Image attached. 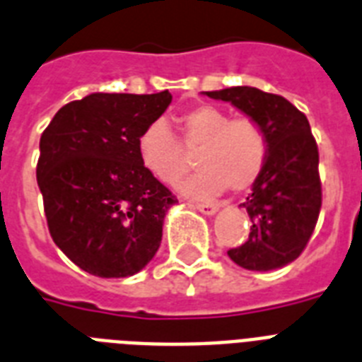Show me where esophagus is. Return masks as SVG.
Here are the masks:
<instances>
[{"label":"esophagus","instance_id":"1","mask_svg":"<svg viewBox=\"0 0 362 362\" xmlns=\"http://www.w3.org/2000/svg\"><path fill=\"white\" fill-rule=\"evenodd\" d=\"M193 208L201 211V214H204V216H214V214L219 210V206H217V204H214V202H201V204H193Z\"/></svg>","mask_w":362,"mask_h":362}]
</instances>
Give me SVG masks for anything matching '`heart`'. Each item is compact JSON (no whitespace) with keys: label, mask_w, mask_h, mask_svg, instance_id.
<instances>
[{"label":"heart","mask_w":362,"mask_h":362,"mask_svg":"<svg viewBox=\"0 0 362 362\" xmlns=\"http://www.w3.org/2000/svg\"><path fill=\"white\" fill-rule=\"evenodd\" d=\"M180 137L163 120H154L141 132L137 154L148 173L163 184H176L195 154V176L178 189L189 197H214L230 187L247 191L264 173L269 143L255 119H230L216 105H197L178 119Z\"/></svg>","instance_id":"b5f03b06"}]
</instances>
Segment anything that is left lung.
I'll return each mask as SVG.
<instances>
[{
	"label": "left lung",
	"mask_w": 362,
	"mask_h": 362,
	"mask_svg": "<svg viewBox=\"0 0 362 362\" xmlns=\"http://www.w3.org/2000/svg\"><path fill=\"white\" fill-rule=\"evenodd\" d=\"M206 96L257 120L269 143L264 173L242 204L252 221L249 240L228 249V257L251 272L286 266L307 247L322 208L318 145L307 117L283 96L257 87L208 90Z\"/></svg>",
	"instance_id": "obj_1"
}]
</instances>
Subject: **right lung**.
<instances>
[{"label":"right lung","instance_id":"obj_1","mask_svg":"<svg viewBox=\"0 0 362 362\" xmlns=\"http://www.w3.org/2000/svg\"><path fill=\"white\" fill-rule=\"evenodd\" d=\"M171 93H93L63 105L40 135L37 182L55 245L96 277H130L154 258L176 197L137 154Z\"/></svg>","mask_w":362,"mask_h":362}]
</instances>
